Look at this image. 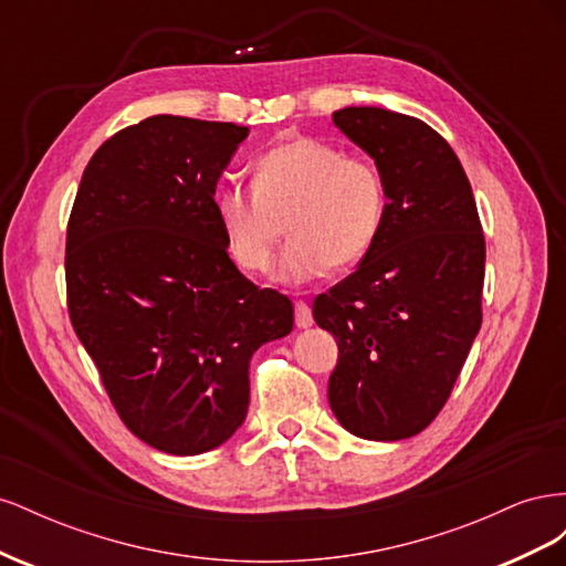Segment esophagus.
<instances>
[{
	"mask_svg": "<svg viewBox=\"0 0 566 566\" xmlns=\"http://www.w3.org/2000/svg\"><path fill=\"white\" fill-rule=\"evenodd\" d=\"M295 323H297V328H312L314 325V316H312V310L306 302H295Z\"/></svg>",
	"mask_w": 566,
	"mask_h": 566,
	"instance_id": "esophagus-1",
	"label": "esophagus"
}]
</instances>
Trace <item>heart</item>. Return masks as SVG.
Listing matches in <instances>:
<instances>
[{
    "label": "heart",
    "instance_id": "heart-1",
    "mask_svg": "<svg viewBox=\"0 0 566 566\" xmlns=\"http://www.w3.org/2000/svg\"><path fill=\"white\" fill-rule=\"evenodd\" d=\"M214 212L233 262L250 273L271 269L287 227L293 241L276 279L306 285L370 252L385 224L387 184L370 158L300 136L254 163L252 186L221 188Z\"/></svg>",
    "mask_w": 566,
    "mask_h": 566
}]
</instances>
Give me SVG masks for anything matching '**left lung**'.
Masks as SVG:
<instances>
[{
	"mask_svg": "<svg viewBox=\"0 0 566 566\" xmlns=\"http://www.w3.org/2000/svg\"><path fill=\"white\" fill-rule=\"evenodd\" d=\"M333 123L380 167L387 214L358 269L314 302L339 347L328 401L347 432L399 441L437 418L482 328L484 233L465 169L430 125L378 106Z\"/></svg>",
	"mask_w": 566,
	"mask_h": 566,
	"instance_id": "8db88e82",
	"label": "left lung"
}]
</instances>
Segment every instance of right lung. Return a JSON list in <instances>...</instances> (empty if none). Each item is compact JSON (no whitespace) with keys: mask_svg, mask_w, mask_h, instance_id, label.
<instances>
[{"mask_svg":"<svg viewBox=\"0 0 566 566\" xmlns=\"http://www.w3.org/2000/svg\"><path fill=\"white\" fill-rule=\"evenodd\" d=\"M250 129L153 115L101 146L67 221V312L113 406L148 447L200 455L245 422L250 358L293 302L235 269L217 181Z\"/></svg>","mask_w":566,"mask_h":566,"instance_id":"1","label":"right lung"}]
</instances>
